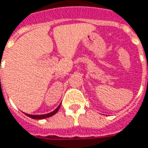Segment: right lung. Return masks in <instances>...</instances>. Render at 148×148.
I'll list each match as a JSON object with an SVG mask.
<instances>
[{
  "mask_svg": "<svg viewBox=\"0 0 148 148\" xmlns=\"http://www.w3.org/2000/svg\"><path fill=\"white\" fill-rule=\"evenodd\" d=\"M61 107V104L57 107L54 111L53 112H49V113H47V114H42V115H31V114H27V113H25L26 115L29 117H31L32 119H38V120H40V119H45V118H47V117H50V116H53L54 114H56L57 112V111L59 110V108Z\"/></svg>",
  "mask_w": 148,
  "mask_h": 148,
  "instance_id": "1",
  "label": "right lung"
}]
</instances>
